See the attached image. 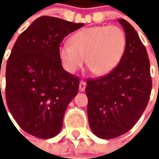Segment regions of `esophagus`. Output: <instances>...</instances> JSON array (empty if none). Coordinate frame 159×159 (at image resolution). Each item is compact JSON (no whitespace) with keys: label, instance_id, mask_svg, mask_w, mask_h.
Returning a JSON list of instances; mask_svg holds the SVG:
<instances>
[{"label":"esophagus","instance_id":"esophagus-1","mask_svg":"<svg viewBox=\"0 0 159 159\" xmlns=\"http://www.w3.org/2000/svg\"><path fill=\"white\" fill-rule=\"evenodd\" d=\"M85 88H86V83L83 81H81L79 84V90L81 92H83L85 90Z\"/></svg>","mask_w":159,"mask_h":159}]
</instances>
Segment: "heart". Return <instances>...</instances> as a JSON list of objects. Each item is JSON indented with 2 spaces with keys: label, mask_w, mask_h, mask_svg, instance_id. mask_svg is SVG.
Returning a JSON list of instances; mask_svg holds the SVG:
<instances>
[{
  "label": "heart",
  "mask_w": 159,
  "mask_h": 159,
  "mask_svg": "<svg viewBox=\"0 0 159 159\" xmlns=\"http://www.w3.org/2000/svg\"><path fill=\"white\" fill-rule=\"evenodd\" d=\"M70 44L65 43L59 49L64 69L74 74L85 63L96 76H106L122 61L127 47L126 35L116 25L84 28L74 34Z\"/></svg>",
  "instance_id": "1"
}]
</instances>
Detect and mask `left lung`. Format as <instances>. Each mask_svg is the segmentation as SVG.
Instances as JSON below:
<instances>
[{"instance_id": "8db88e82", "label": "left lung", "mask_w": 159, "mask_h": 159, "mask_svg": "<svg viewBox=\"0 0 159 159\" xmlns=\"http://www.w3.org/2000/svg\"><path fill=\"white\" fill-rule=\"evenodd\" d=\"M127 38L122 61L111 73L87 81L90 129L100 139H113L128 132L140 119L152 90L147 49L125 19L117 20Z\"/></svg>"}]
</instances>
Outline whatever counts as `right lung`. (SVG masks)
Segmentation results:
<instances>
[{
  "instance_id": "obj_1",
  "label": "right lung",
  "mask_w": 159,
  "mask_h": 159,
  "mask_svg": "<svg viewBox=\"0 0 159 159\" xmlns=\"http://www.w3.org/2000/svg\"><path fill=\"white\" fill-rule=\"evenodd\" d=\"M83 25L42 16L20 34L12 48L6 69L7 105L20 128L33 136L50 139L62 129L79 79L63 69L59 44Z\"/></svg>"
}]
</instances>
